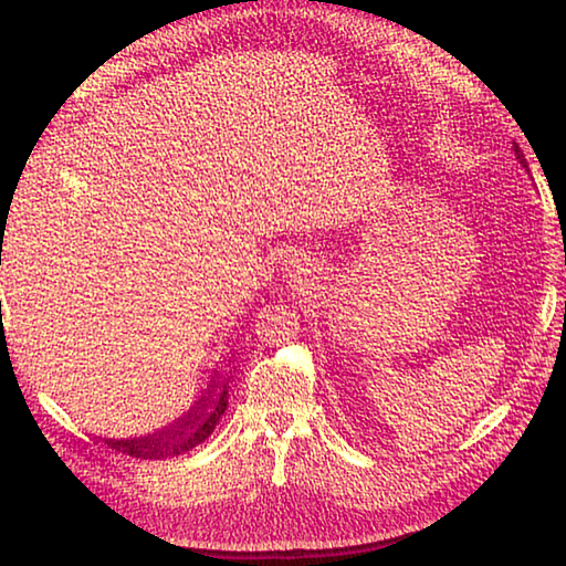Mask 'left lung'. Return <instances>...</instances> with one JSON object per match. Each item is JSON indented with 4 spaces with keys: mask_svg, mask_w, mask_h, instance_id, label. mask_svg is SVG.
<instances>
[{
    "mask_svg": "<svg viewBox=\"0 0 566 566\" xmlns=\"http://www.w3.org/2000/svg\"><path fill=\"white\" fill-rule=\"evenodd\" d=\"M514 157L520 159V165L526 169V159H524V151L520 149V145H514ZM526 171H530V169H526Z\"/></svg>",
    "mask_w": 566,
    "mask_h": 566,
    "instance_id": "left-lung-1",
    "label": "left lung"
}]
</instances>
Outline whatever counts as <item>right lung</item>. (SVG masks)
<instances>
[{
  "instance_id": "obj_1",
  "label": "right lung",
  "mask_w": 566,
  "mask_h": 566,
  "mask_svg": "<svg viewBox=\"0 0 566 566\" xmlns=\"http://www.w3.org/2000/svg\"><path fill=\"white\" fill-rule=\"evenodd\" d=\"M232 361V359H229ZM232 375V371H229ZM229 375H219L214 369V377L209 381L205 395L191 405L185 415L177 417L171 424L157 429V432L145 437H129V439H104L112 449L122 454L137 457V459H169L189 452L205 442V439L214 432L219 419L227 411L229 405Z\"/></svg>"
}]
</instances>
